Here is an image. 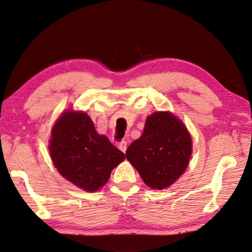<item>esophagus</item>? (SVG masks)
<instances>
[{"instance_id":"34e87169","label":"esophagus","mask_w":252,"mask_h":252,"mask_svg":"<svg viewBox=\"0 0 252 252\" xmlns=\"http://www.w3.org/2000/svg\"><path fill=\"white\" fill-rule=\"evenodd\" d=\"M118 148H120L121 151H123V153H125L126 149H127V141L123 140L120 142V145H118Z\"/></svg>"}]
</instances>
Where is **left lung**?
Returning a JSON list of instances; mask_svg holds the SVG:
<instances>
[{"instance_id": "1", "label": "left lung", "mask_w": 252, "mask_h": 252, "mask_svg": "<svg viewBox=\"0 0 252 252\" xmlns=\"http://www.w3.org/2000/svg\"><path fill=\"white\" fill-rule=\"evenodd\" d=\"M192 138L183 123L170 112H156L146 120L144 132L126 150V158L151 189L173 184L187 169Z\"/></svg>"}]
</instances>
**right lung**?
Instances as JSON below:
<instances>
[{
    "label": "right lung",
    "mask_w": 252,
    "mask_h": 252,
    "mask_svg": "<svg viewBox=\"0 0 252 252\" xmlns=\"http://www.w3.org/2000/svg\"><path fill=\"white\" fill-rule=\"evenodd\" d=\"M49 153L58 172L88 192L104 187L112 170L125 159L106 136L97 134L87 113L71 110L52 127Z\"/></svg>",
    "instance_id": "add662e5"
}]
</instances>
